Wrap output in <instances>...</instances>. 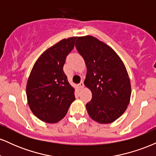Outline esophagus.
I'll return each mask as SVG.
<instances>
[{"label": "esophagus", "mask_w": 156, "mask_h": 156, "mask_svg": "<svg viewBox=\"0 0 156 156\" xmlns=\"http://www.w3.org/2000/svg\"><path fill=\"white\" fill-rule=\"evenodd\" d=\"M78 87H79V89H83V87H84V84H83V82L82 81V82H80V83L78 84Z\"/></svg>", "instance_id": "obj_1"}]
</instances>
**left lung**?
<instances>
[{"mask_svg": "<svg viewBox=\"0 0 156 156\" xmlns=\"http://www.w3.org/2000/svg\"><path fill=\"white\" fill-rule=\"evenodd\" d=\"M76 47L87 66L84 85L92 94L86 105L89 117L100 124L112 123L130 103L131 86L125 64L110 46L92 36L78 37Z\"/></svg>", "mask_w": 156, "mask_h": 156, "instance_id": "obj_1", "label": "left lung"}]
</instances>
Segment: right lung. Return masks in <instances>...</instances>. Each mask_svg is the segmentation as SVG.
<instances>
[{
  "label": "right lung",
  "mask_w": 156,
  "mask_h": 156,
  "mask_svg": "<svg viewBox=\"0 0 156 156\" xmlns=\"http://www.w3.org/2000/svg\"><path fill=\"white\" fill-rule=\"evenodd\" d=\"M77 37L64 39L39 57L26 85L28 106L34 114L46 123H56L65 117L76 100L75 88L63 71L67 55L74 48Z\"/></svg>",
  "instance_id": "1"
}]
</instances>
